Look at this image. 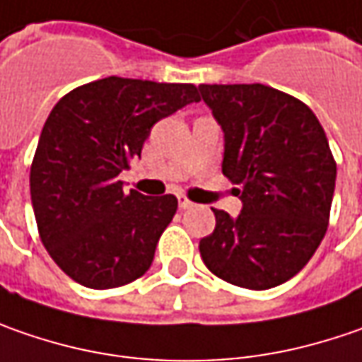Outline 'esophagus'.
<instances>
[{
  "mask_svg": "<svg viewBox=\"0 0 362 362\" xmlns=\"http://www.w3.org/2000/svg\"><path fill=\"white\" fill-rule=\"evenodd\" d=\"M178 204H180V209H184V211L194 206V202H192L188 197H184V194H178Z\"/></svg>",
  "mask_w": 362,
  "mask_h": 362,
  "instance_id": "obj_1",
  "label": "esophagus"
}]
</instances>
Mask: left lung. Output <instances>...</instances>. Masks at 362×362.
Here are the masks:
<instances>
[{"label": "left lung", "mask_w": 362, "mask_h": 362, "mask_svg": "<svg viewBox=\"0 0 362 362\" xmlns=\"http://www.w3.org/2000/svg\"><path fill=\"white\" fill-rule=\"evenodd\" d=\"M225 134L223 174L239 184L237 218L216 211L200 239L212 274L247 290H269L298 274L326 235L337 162L306 103L265 85H200Z\"/></svg>", "instance_id": "8db88e82"}]
</instances>
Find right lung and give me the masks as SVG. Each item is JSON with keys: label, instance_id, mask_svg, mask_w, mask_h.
<instances>
[{"label": "right lung", "instance_id": "1", "mask_svg": "<svg viewBox=\"0 0 362 362\" xmlns=\"http://www.w3.org/2000/svg\"><path fill=\"white\" fill-rule=\"evenodd\" d=\"M197 101L194 85L107 76L76 87L50 111L30 194L42 243L76 284L111 290L150 269L178 200L125 194L119 174L141 158L153 123Z\"/></svg>", "mask_w": 362, "mask_h": 362}]
</instances>
